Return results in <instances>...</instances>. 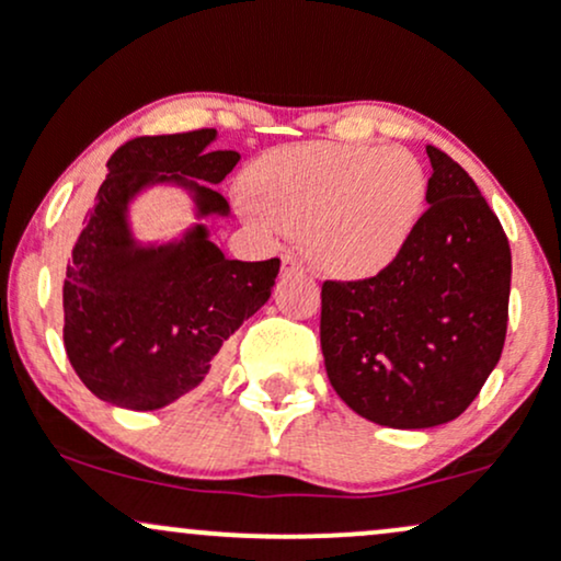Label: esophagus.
<instances>
[{
	"label": "esophagus",
	"mask_w": 561,
	"mask_h": 561,
	"mask_svg": "<svg viewBox=\"0 0 561 561\" xmlns=\"http://www.w3.org/2000/svg\"><path fill=\"white\" fill-rule=\"evenodd\" d=\"M302 261L298 259V255H293V253H287V255H282V272L285 274H293V272H302Z\"/></svg>",
	"instance_id": "1"
}]
</instances>
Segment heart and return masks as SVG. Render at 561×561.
<instances>
[{
	"label": "heart",
	"instance_id": "1",
	"mask_svg": "<svg viewBox=\"0 0 561 561\" xmlns=\"http://www.w3.org/2000/svg\"><path fill=\"white\" fill-rule=\"evenodd\" d=\"M244 197L268 221L302 229L308 255L324 272L369 276L409 244L427 176L405 147L300 141L255 160Z\"/></svg>",
	"mask_w": 561,
	"mask_h": 561
}]
</instances>
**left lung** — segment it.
Instances as JSON below:
<instances>
[{
	"label": "left lung",
	"instance_id": "8db88e82",
	"mask_svg": "<svg viewBox=\"0 0 561 561\" xmlns=\"http://www.w3.org/2000/svg\"><path fill=\"white\" fill-rule=\"evenodd\" d=\"M427 203L403 253L366 279L321 285V353L364 420L424 430L465 414L506 340L512 250L472 176L427 145Z\"/></svg>",
	"mask_w": 561,
	"mask_h": 561
}]
</instances>
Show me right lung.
<instances>
[{
    "label": "right lung",
    "instance_id": "1",
    "mask_svg": "<svg viewBox=\"0 0 561 561\" xmlns=\"http://www.w3.org/2000/svg\"><path fill=\"white\" fill-rule=\"evenodd\" d=\"M214 139L216 128L137 137L107 160L62 285L68 362L100 401L152 411L186 396L272 295L279 259L229 261L199 224L160 248H139L128 231V199L147 184L186 186L199 216L229 214L208 184L224 182L240 152L208 150Z\"/></svg>",
    "mask_w": 561,
    "mask_h": 561
}]
</instances>
